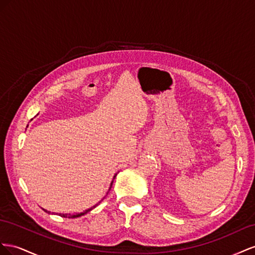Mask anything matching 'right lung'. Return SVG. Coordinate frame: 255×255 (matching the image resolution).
Masks as SVG:
<instances>
[{"label": "right lung", "mask_w": 255, "mask_h": 255, "mask_svg": "<svg viewBox=\"0 0 255 255\" xmlns=\"http://www.w3.org/2000/svg\"><path fill=\"white\" fill-rule=\"evenodd\" d=\"M115 176H116V174H115V175H114V177H113V180H114V178H115ZM113 180H112V183H111V186H110V189H111V187H112V185H113ZM110 189H109V190H110ZM101 201H103V200H101ZM100 203V202H99ZM99 203H98V204H99ZM98 204H96V205H94L93 207H91V208H89V209H86V210H84V212L83 213H76V214H60V216L61 217H64V218H78V217H81V216H83V215H85V214H87V213H89V212H91V210L93 209V208H95ZM43 210H45V212L46 213H48V214H50V212H47V210L46 209H43Z\"/></svg>", "instance_id": "obj_1"}]
</instances>
